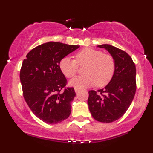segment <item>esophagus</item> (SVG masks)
<instances>
[{"instance_id": "obj_1", "label": "esophagus", "mask_w": 153, "mask_h": 153, "mask_svg": "<svg viewBox=\"0 0 153 153\" xmlns=\"http://www.w3.org/2000/svg\"><path fill=\"white\" fill-rule=\"evenodd\" d=\"M79 91H80V89H79V88H75V93H78Z\"/></svg>"}]
</instances>
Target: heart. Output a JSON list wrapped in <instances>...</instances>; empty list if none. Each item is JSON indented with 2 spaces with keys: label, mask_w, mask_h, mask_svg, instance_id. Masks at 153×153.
Segmentation results:
<instances>
[{
  "label": "heart",
  "mask_w": 153,
  "mask_h": 153,
  "mask_svg": "<svg viewBox=\"0 0 153 153\" xmlns=\"http://www.w3.org/2000/svg\"><path fill=\"white\" fill-rule=\"evenodd\" d=\"M75 59L70 57L62 58L59 67L67 78H73L78 72L79 65L83 66V75L75 77L70 81L74 88H89L106 85L113 78L115 71V59L99 50L87 48L75 53Z\"/></svg>",
  "instance_id": "b5f03b06"
}]
</instances>
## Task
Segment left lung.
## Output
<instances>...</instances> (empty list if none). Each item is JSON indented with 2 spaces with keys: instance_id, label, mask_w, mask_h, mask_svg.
I'll return each mask as SVG.
<instances>
[{
  "instance_id": "8db88e82",
  "label": "left lung",
  "mask_w": 153,
  "mask_h": 153,
  "mask_svg": "<svg viewBox=\"0 0 153 153\" xmlns=\"http://www.w3.org/2000/svg\"><path fill=\"white\" fill-rule=\"evenodd\" d=\"M106 49L115 61V71L109 83L97 91H90L88 104L93 118L112 123L124 115L136 91V68L131 57L123 50L108 44L98 45Z\"/></svg>"
}]
</instances>
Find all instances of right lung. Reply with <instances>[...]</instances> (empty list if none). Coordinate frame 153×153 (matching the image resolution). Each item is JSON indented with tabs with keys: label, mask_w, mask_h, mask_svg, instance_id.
I'll use <instances>...</instances> for the list:
<instances>
[{
	"label": "right lung",
	"mask_w": 153,
	"mask_h": 153,
	"mask_svg": "<svg viewBox=\"0 0 153 153\" xmlns=\"http://www.w3.org/2000/svg\"><path fill=\"white\" fill-rule=\"evenodd\" d=\"M79 45L48 42L27 54L22 64L20 79L24 99L37 117L48 124L67 119L75 96L73 88H66L67 80L59 62Z\"/></svg>",
	"instance_id": "obj_1"
}]
</instances>
